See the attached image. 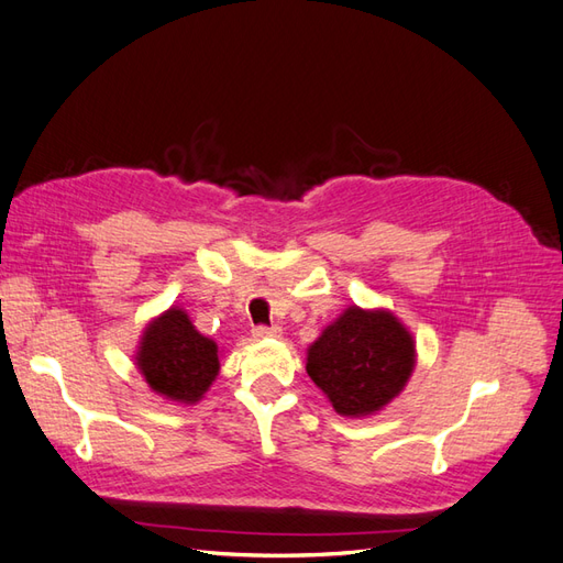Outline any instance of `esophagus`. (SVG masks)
I'll return each mask as SVG.
<instances>
[{
  "label": "esophagus",
  "instance_id": "1",
  "mask_svg": "<svg viewBox=\"0 0 563 563\" xmlns=\"http://www.w3.org/2000/svg\"><path fill=\"white\" fill-rule=\"evenodd\" d=\"M280 333L283 330L278 328V325H258V328H254V338L256 340H266V338H280Z\"/></svg>",
  "mask_w": 563,
  "mask_h": 563
}]
</instances>
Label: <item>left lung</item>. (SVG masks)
I'll return each instance as SVG.
<instances>
[{
    "instance_id": "left-lung-1",
    "label": "left lung",
    "mask_w": 563,
    "mask_h": 563,
    "mask_svg": "<svg viewBox=\"0 0 563 563\" xmlns=\"http://www.w3.org/2000/svg\"><path fill=\"white\" fill-rule=\"evenodd\" d=\"M416 366L411 330L387 309L347 307L307 350V373L340 416L364 419L405 390Z\"/></svg>"
}]
</instances>
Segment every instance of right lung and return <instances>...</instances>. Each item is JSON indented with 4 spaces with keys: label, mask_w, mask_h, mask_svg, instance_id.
Wrapping results in <instances>:
<instances>
[{
    "label": "right lung",
    "mask_w": 563,
    "mask_h": 563,
    "mask_svg": "<svg viewBox=\"0 0 563 563\" xmlns=\"http://www.w3.org/2000/svg\"><path fill=\"white\" fill-rule=\"evenodd\" d=\"M219 344L199 333L187 311L170 307L144 325L133 358L154 395L197 405L219 376Z\"/></svg>",
    "instance_id": "1"
}]
</instances>
